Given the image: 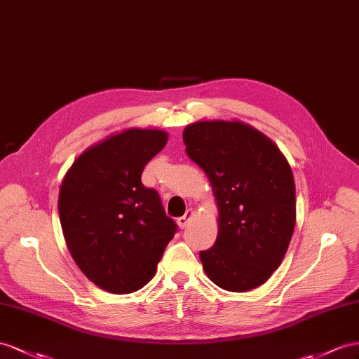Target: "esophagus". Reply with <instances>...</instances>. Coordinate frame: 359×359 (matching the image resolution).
I'll return each instance as SVG.
<instances>
[{"instance_id":"obj_1","label":"esophagus","mask_w":359,"mask_h":359,"mask_svg":"<svg viewBox=\"0 0 359 359\" xmlns=\"http://www.w3.org/2000/svg\"><path fill=\"white\" fill-rule=\"evenodd\" d=\"M196 217V210L194 209H187V214L183 215V217H180L179 219H177V223H179V226L183 229V227H187L189 223H191V219Z\"/></svg>"}]
</instances>
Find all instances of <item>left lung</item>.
<instances>
[{
    "label": "left lung",
    "mask_w": 359,
    "mask_h": 359,
    "mask_svg": "<svg viewBox=\"0 0 359 359\" xmlns=\"http://www.w3.org/2000/svg\"><path fill=\"white\" fill-rule=\"evenodd\" d=\"M183 142L218 206L217 241L200 252L205 273L226 291L259 287L278 270L296 226L288 161L269 136L241 121L192 123Z\"/></svg>",
    "instance_id": "8db88e82"
}]
</instances>
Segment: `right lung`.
I'll return each mask as SVG.
<instances>
[{
  "label": "right lung",
  "instance_id": "right-lung-1",
  "mask_svg": "<svg viewBox=\"0 0 359 359\" xmlns=\"http://www.w3.org/2000/svg\"><path fill=\"white\" fill-rule=\"evenodd\" d=\"M167 141L159 128H127L90 145L63 177L59 215L68 250L107 292L128 294L149 283L177 231L158 191L141 182Z\"/></svg>",
  "mask_w": 359,
  "mask_h": 359
}]
</instances>
